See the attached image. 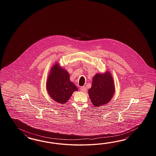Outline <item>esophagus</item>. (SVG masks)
I'll list each match as a JSON object with an SVG mask.
<instances>
[{"label": "esophagus", "instance_id": "esophagus-1", "mask_svg": "<svg viewBox=\"0 0 156 156\" xmlns=\"http://www.w3.org/2000/svg\"><path fill=\"white\" fill-rule=\"evenodd\" d=\"M80 90L82 92H85L87 91V88L86 87H84V86L81 87L80 88Z\"/></svg>", "mask_w": 156, "mask_h": 156}]
</instances>
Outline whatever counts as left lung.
Returning a JSON list of instances; mask_svg holds the SVG:
<instances>
[{
  "mask_svg": "<svg viewBox=\"0 0 156 156\" xmlns=\"http://www.w3.org/2000/svg\"><path fill=\"white\" fill-rule=\"evenodd\" d=\"M115 92L113 77L109 71L104 74L98 73L94 76L88 95L92 103L96 107L109 103Z\"/></svg>",
  "mask_w": 156,
  "mask_h": 156,
  "instance_id": "8db88e82",
  "label": "left lung"
}]
</instances>
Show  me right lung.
I'll list each match as a JSON object with an SVG mask.
<instances>
[{
    "mask_svg": "<svg viewBox=\"0 0 156 156\" xmlns=\"http://www.w3.org/2000/svg\"><path fill=\"white\" fill-rule=\"evenodd\" d=\"M46 88L50 97L60 104L67 102L73 93L78 89L70 80L69 74L56 62L51 69L46 83Z\"/></svg>",
    "mask_w": 156,
    "mask_h": 156,
    "instance_id": "obj_1",
    "label": "right lung"
}]
</instances>
